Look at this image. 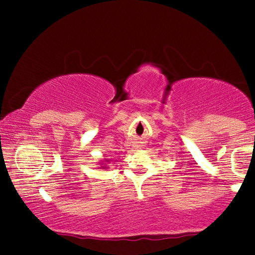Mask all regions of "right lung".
<instances>
[{
  "instance_id": "1",
  "label": "right lung",
  "mask_w": 255,
  "mask_h": 255,
  "mask_svg": "<svg viewBox=\"0 0 255 255\" xmlns=\"http://www.w3.org/2000/svg\"><path fill=\"white\" fill-rule=\"evenodd\" d=\"M104 168H107V167H104Z\"/></svg>"
}]
</instances>
